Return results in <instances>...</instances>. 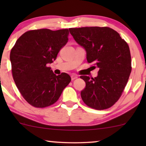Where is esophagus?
Returning <instances> with one entry per match:
<instances>
[{
    "label": "esophagus",
    "mask_w": 146,
    "mask_h": 146,
    "mask_svg": "<svg viewBox=\"0 0 146 146\" xmlns=\"http://www.w3.org/2000/svg\"><path fill=\"white\" fill-rule=\"evenodd\" d=\"M71 78H72V80H74L78 78V76L76 74H72L71 76Z\"/></svg>",
    "instance_id": "obj_1"
}]
</instances>
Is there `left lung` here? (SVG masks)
I'll return each mask as SVG.
<instances>
[{"label":"left lung","mask_w":146,"mask_h":146,"mask_svg":"<svg viewBox=\"0 0 146 146\" xmlns=\"http://www.w3.org/2000/svg\"><path fill=\"white\" fill-rule=\"evenodd\" d=\"M69 31L76 42L85 48L88 62L99 69L96 77L80 76L86 82L82 99L93 109L109 108L121 97L130 75L128 44L109 27L71 28Z\"/></svg>","instance_id":"obj_1"}]
</instances>
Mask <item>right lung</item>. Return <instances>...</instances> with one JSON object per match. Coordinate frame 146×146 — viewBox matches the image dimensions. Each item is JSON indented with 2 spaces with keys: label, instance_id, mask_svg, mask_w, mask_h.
I'll list each match as a JSON object with an SVG mask.
<instances>
[{
  "label": "right lung",
  "instance_id": "add662e5",
  "mask_svg": "<svg viewBox=\"0 0 146 146\" xmlns=\"http://www.w3.org/2000/svg\"><path fill=\"white\" fill-rule=\"evenodd\" d=\"M68 35V29L31 30L21 36L11 49L14 81L25 100L34 107L54 104L70 82L68 74L56 76L48 67L67 43Z\"/></svg>",
  "mask_w": 146,
  "mask_h": 146
}]
</instances>
